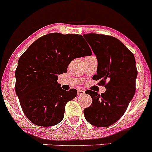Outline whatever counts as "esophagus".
I'll use <instances>...</instances> for the list:
<instances>
[{"label":"esophagus","instance_id":"1","mask_svg":"<svg viewBox=\"0 0 152 152\" xmlns=\"http://www.w3.org/2000/svg\"><path fill=\"white\" fill-rule=\"evenodd\" d=\"M84 93H85L84 91L82 90V89H79V90L77 91V94H78V96L83 95V94H84Z\"/></svg>","mask_w":152,"mask_h":152}]
</instances>
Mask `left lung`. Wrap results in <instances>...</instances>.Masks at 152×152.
<instances>
[{
  "mask_svg": "<svg viewBox=\"0 0 152 152\" xmlns=\"http://www.w3.org/2000/svg\"><path fill=\"white\" fill-rule=\"evenodd\" d=\"M98 60L93 79L106 87L105 93L88 91L92 104L83 110L86 121L106 127L123 116L136 91L137 69L134 54L117 38L97 34H83Z\"/></svg>",
  "mask_w": 152,
  "mask_h": 152,
  "instance_id": "left-lung-1",
  "label": "left lung"
}]
</instances>
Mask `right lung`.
Wrapping results in <instances>:
<instances>
[{
	"instance_id": "1",
	"label": "right lung",
	"mask_w": 152,
	"mask_h": 152,
	"mask_svg": "<svg viewBox=\"0 0 152 152\" xmlns=\"http://www.w3.org/2000/svg\"><path fill=\"white\" fill-rule=\"evenodd\" d=\"M81 35L51 33L35 41L19 58L15 89L26 116L34 124L50 126L62 121L68 102L77 91L62 89L58 75L76 58L91 56Z\"/></svg>"
}]
</instances>
